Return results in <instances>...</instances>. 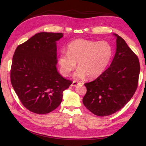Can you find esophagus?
Wrapping results in <instances>:
<instances>
[{
    "label": "esophagus",
    "mask_w": 146,
    "mask_h": 146,
    "mask_svg": "<svg viewBox=\"0 0 146 146\" xmlns=\"http://www.w3.org/2000/svg\"><path fill=\"white\" fill-rule=\"evenodd\" d=\"M80 84V82H79L74 80V81H73L72 84H71V86H73V87H75V86H76L78 84Z\"/></svg>",
    "instance_id": "34e87169"
}]
</instances>
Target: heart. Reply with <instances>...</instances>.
Returning a JSON list of instances; mask_svg holds the SVG:
<instances>
[{"instance_id": "b5f03b06", "label": "heart", "mask_w": 146, "mask_h": 146, "mask_svg": "<svg viewBox=\"0 0 146 146\" xmlns=\"http://www.w3.org/2000/svg\"><path fill=\"white\" fill-rule=\"evenodd\" d=\"M113 53L112 46L107 41L76 39L68 44L67 53L59 54V69L62 75L68 76L77 62L75 77L82 78L86 75L89 78H97L107 68Z\"/></svg>"}]
</instances>
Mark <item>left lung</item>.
<instances>
[{"label": "left lung", "instance_id": "left-lung-1", "mask_svg": "<svg viewBox=\"0 0 146 146\" xmlns=\"http://www.w3.org/2000/svg\"><path fill=\"white\" fill-rule=\"evenodd\" d=\"M117 36V51L110 67L91 82L84 84L86 108L99 117L113 114L133 97L138 84L140 66L137 55L125 40Z\"/></svg>", "mask_w": 146, "mask_h": 146}]
</instances>
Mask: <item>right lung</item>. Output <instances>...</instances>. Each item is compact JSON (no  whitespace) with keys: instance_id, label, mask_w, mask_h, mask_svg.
<instances>
[{"instance_id":"right-lung-1","label":"right lung","mask_w":146,"mask_h":146,"mask_svg":"<svg viewBox=\"0 0 146 146\" xmlns=\"http://www.w3.org/2000/svg\"><path fill=\"white\" fill-rule=\"evenodd\" d=\"M62 33L41 32L15 49L10 70L11 83L26 109L46 114L60 104L63 91L72 82L57 71L56 41Z\"/></svg>"}]
</instances>
